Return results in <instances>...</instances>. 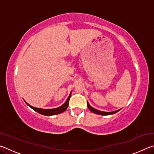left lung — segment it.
<instances>
[{
	"label": "left lung",
	"mask_w": 154,
	"mask_h": 154,
	"mask_svg": "<svg viewBox=\"0 0 154 154\" xmlns=\"http://www.w3.org/2000/svg\"><path fill=\"white\" fill-rule=\"evenodd\" d=\"M87 105H88V109H90V110L93 112L94 113H96V114H98V115H102V116H109V115H112V114H114L117 113V112H118L120 109H119V110H117V111H111V112H105V111H99L97 110V109H96L92 107L90 105V104L87 102Z\"/></svg>",
	"instance_id": "1"
}]
</instances>
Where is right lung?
<instances>
[{"label":"right lung","instance_id":"obj_1","mask_svg":"<svg viewBox=\"0 0 154 154\" xmlns=\"http://www.w3.org/2000/svg\"><path fill=\"white\" fill-rule=\"evenodd\" d=\"M71 93L70 94V95L69 96V97H68L67 100H66V102H65L63 105L60 106H59V107H58V108H55V109H46L36 108V107H34V106H32L30 105L29 104H28L26 102V103L30 108H32L33 110H35V111L38 112V113H40L41 115H44V116H54V115L61 113H62V112H64V111L66 110L68 106H69V100H70V98H71Z\"/></svg>","mask_w":154,"mask_h":154}]
</instances>
